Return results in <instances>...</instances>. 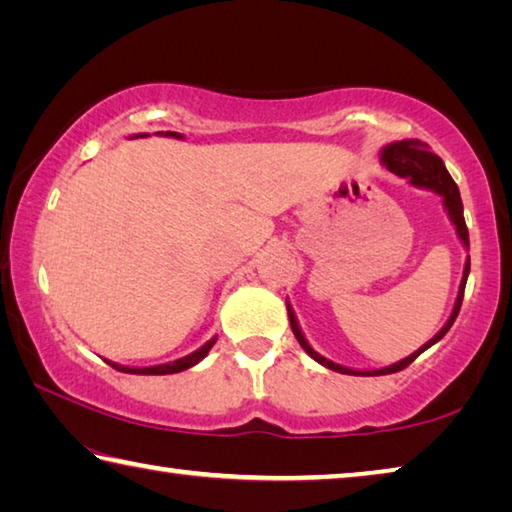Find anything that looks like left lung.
Masks as SVG:
<instances>
[{"instance_id":"obj_1","label":"left lung","mask_w":512,"mask_h":512,"mask_svg":"<svg viewBox=\"0 0 512 512\" xmlns=\"http://www.w3.org/2000/svg\"><path fill=\"white\" fill-rule=\"evenodd\" d=\"M379 160L381 164L388 171H393L395 176L406 178L409 180V185L413 187H420V189H429V192L438 194L443 198V207L449 216V221H452L454 230H456V237L461 239V244L465 250H470V235H467V225L463 219V201H461V194H458V187L454 183V178L449 176V171L445 167V162L438 158L436 153L429 151L427 144H422L418 140H402V142H391L386 144L384 149L379 151ZM467 275H470V255L465 259V266H463V277H461V284H458V293H456V302H454V309L452 314H449L447 323L440 327V332L429 339L427 343L418 348L415 352H411L409 357L400 359L397 363H391V366H384V368H375V370H359V368H348V366H341V363H334L329 361L323 354H318L314 348H311L307 336L302 334L300 323L296 318V311H293L291 302L287 300V314L291 320V329L293 334H296V339L300 343V348L305 350L311 359L318 361L320 366H325L334 372H341V375H357V377H377V375H391V372L397 370H404L409 363H413L415 359L420 357L424 350H429L431 345H436L443 336L449 332V327L454 325V320L458 316V311H461L463 305V293H465V284H467Z\"/></svg>"}]
</instances>
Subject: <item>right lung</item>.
<instances>
[{
    "label": "right lung",
    "instance_id": "right-lung-1",
    "mask_svg": "<svg viewBox=\"0 0 512 512\" xmlns=\"http://www.w3.org/2000/svg\"><path fill=\"white\" fill-rule=\"evenodd\" d=\"M155 135H162V137H173V140H185L183 135L180 133H173V131H160ZM137 137H149L146 133H137V135H131V140H137ZM216 343V336H212L210 341H207L205 345H201V348L194 350L192 354H187V357L183 359H176V361H169V363H158V366H149V368H133V366H121V363H115V361H108L112 368H117L119 372H131V375H173V372H183L187 368L196 366V363H201L207 352L212 350V345Z\"/></svg>",
    "mask_w": 512,
    "mask_h": 512
}]
</instances>
